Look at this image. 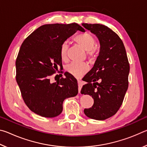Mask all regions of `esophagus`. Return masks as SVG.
Here are the masks:
<instances>
[{"mask_svg": "<svg viewBox=\"0 0 147 147\" xmlns=\"http://www.w3.org/2000/svg\"><path fill=\"white\" fill-rule=\"evenodd\" d=\"M78 92L79 93H80V90H81V88L82 87V82L81 80H78Z\"/></svg>", "mask_w": 147, "mask_h": 147, "instance_id": "1", "label": "esophagus"}]
</instances>
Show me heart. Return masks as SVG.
Masks as SVG:
<instances>
[{
    "instance_id": "1",
    "label": "heart",
    "mask_w": 147,
    "mask_h": 147,
    "mask_svg": "<svg viewBox=\"0 0 147 147\" xmlns=\"http://www.w3.org/2000/svg\"><path fill=\"white\" fill-rule=\"evenodd\" d=\"M74 41L78 45L87 52L88 59L90 61L95 60L97 56V49L94 47L96 43L95 38L93 36L89 33H83L77 35L74 37ZM69 45L67 41H63L61 44L59 48V54L62 60L66 61L68 58ZM88 65L86 63H72L67 67V71L68 73L74 76H79L84 74L88 71Z\"/></svg>"
}]
</instances>
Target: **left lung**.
I'll use <instances>...</instances> for the list:
<instances>
[{"mask_svg": "<svg viewBox=\"0 0 147 147\" xmlns=\"http://www.w3.org/2000/svg\"><path fill=\"white\" fill-rule=\"evenodd\" d=\"M82 25L96 35L100 45L94 66L83 78L88 83L81 93L94 100L91 108L84 111L89 118L105 120L115 115L123 104L128 88L130 64L123 42L112 30L100 24Z\"/></svg>", "mask_w": 147, "mask_h": 147, "instance_id": "obj_1", "label": "left lung"}]
</instances>
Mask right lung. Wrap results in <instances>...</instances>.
<instances>
[{
    "instance_id": "1",
    "label": "right lung",
    "mask_w": 147,
    "mask_h": 147,
    "mask_svg": "<svg viewBox=\"0 0 147 147\" xmlns=\"http://www.w3.org/2000/svg\"><path fill=\"white\" fill-rule=\"evenodd\" d=\"M77 30L85 31L76 23L45 24L21 45L16 61V81L26 105L36 114L55 117L62 112L65 99L78 93L76 78L66 73L65 78L50 81L62 64L61 44Z\"/></svg>"
}]
</instances>
